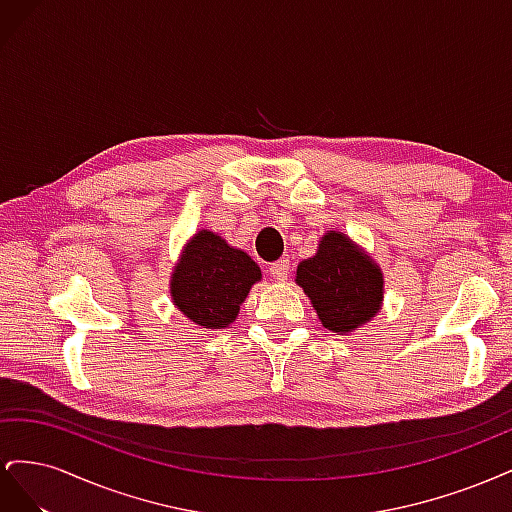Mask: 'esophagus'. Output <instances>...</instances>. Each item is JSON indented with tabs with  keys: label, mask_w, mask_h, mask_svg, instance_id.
Here are the masks:
<instances>
[{
	"label": "esophagus",
	"mask_w": 512,
	"mask_h": 512,
	"mask_svg": "<svg viewBox=\"0 0 512 512\" xmlns=\"http://www.w3.org/2000/svg\"><path fill=\"white\" fill-rule=\"evenodd\" d=\"M269 273H271L273 280H277V282H284L286 277H288V273H290V260H288V258H284V260H277V262H273L271 269H269Z\"/></svg>",
	"instance_id": "34e87169"
}]
</instances>
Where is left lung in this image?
Returning a JSON list of instances; mask_svg holds the SVG:
<instances>
[{
	"label": "left lung",
	"mask_w": 512,
	"mask_h": 512,
	"mask_svg": "<svg viewBox=\"0 0 512 512\" xmlns=\"http://www.w3.org/2000/svg\"><path fill=\"white\" fill-rule=\"evenodd\" d=\"M294 282L312 301L324 329L348 335L374 320L384 301V273L359 243L327 230L312 258L299 262Z\"/></svg>",
	"instance_id": "8db88e82"
}]
</instances>
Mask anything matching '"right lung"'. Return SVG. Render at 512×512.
<instances>
[{"label":"right lung","instance_id":"add662e5","mask_svg":"<svg viewBox=\"0 0 512 512\" xmlns=\"http://www.w3.org/2000/svg\"><path fill=\"white\" fill-rule=\"evenodd\" d=\"M260 280V267L250 256L203 228L183 245L170 273V299L200 329H226Z\"/></svg>","mask_w":512,"mask_h":512}]
</instances>
